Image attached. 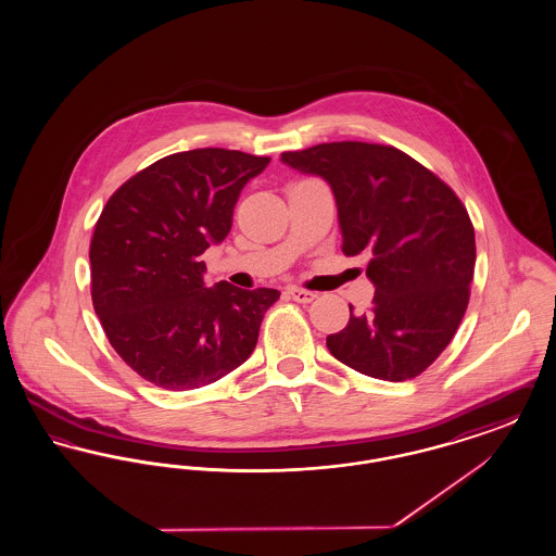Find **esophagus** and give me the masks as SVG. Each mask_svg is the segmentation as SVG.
Returning a JSON list of instances; mask_svg holds the SVG:
<instances>
[{"instance_id": "1", "label": "esophagus", "mask_w": 556, "mask_h": 556, "mask_svg": "<svg viewBox=\"0 0 556 556\" xmlns=\"http://www.w3.org/2000/svg\"><path fill=\"white\" fill-rule=\"evenodd\" d=\"M288 295H290L293 302H300V304H308L313 300H317V293L315 291L302 290V288H288Z\"/></svg>"}]
</instances>
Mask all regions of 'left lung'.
<instances>
[{"label":"left lung","mask_w":556,"mask_h":556,"mask_svg":"<svg viewBox=\"0 0 556 556\" xmlns=\"http://www.w3.org/2000/svg\"><path fill=\"white\" fill-rule=\"evenodd\" d=\"M281 162L331 187L348 256H367L372 308L327 336L329 352L383 381L424 372L469 304L476 233L454 191L392 146L320 143Z\"/></svg>","instance_id":"left-lung-1"}]
</instances>
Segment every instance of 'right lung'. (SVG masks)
I'll return each instance as SVG.
<instances>
[{
	"label": "right lung",
	"instance_id": "obj_1",
	"mask_svg": "<svg viewBox=\"0 0 556 556\" xmlns=\"http://www.w3.org/2000/svg\"><path fill=\"white\" fill-rule=\"evenodd\" d=\"M270 159L202 148L131 177L96 225L91 298L112 348L150 383L186 392L243 365L281 291L204 281L202 254L229 236L239 193Z\"/></svg>",
	"mask_w": 556,
	"mask_h": 556
}]
</instances>
